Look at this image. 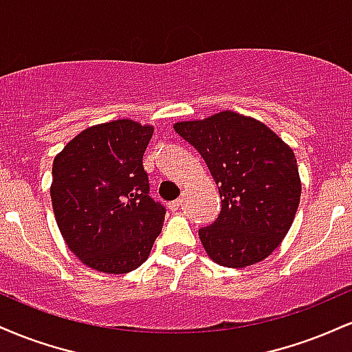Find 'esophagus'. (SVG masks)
Masks as SVG:
<instances>
[{"mask_svg": "<svg viewBox=\"0 0 352 352\" xmlns=\"http://www.w3.org/2000/svg\"><path fill=\"white\" fill-rule=\"evenodd\" d=\"M180 205H182V199H177V200L170 201V204H168V207H170V210H173V212H175V210L180 208Z\"/></svg>", "mask_w": 352, "mask_h": 352, "instance_id": "1", "label": "esophagus"}]
</instances>
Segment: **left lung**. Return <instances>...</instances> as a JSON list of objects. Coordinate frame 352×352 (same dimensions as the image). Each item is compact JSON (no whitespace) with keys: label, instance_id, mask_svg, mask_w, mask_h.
Wrapping results in <instances>:
<instances>
[{"label":"left lung","instance_id":"obj_1","mask_svg":"<svg viewBox=\"0 0 352 352\" xmlns=\"http://www.w3.org/2000/svg\"><path fill=\"white\" fill-rule=\"evenodd\" d=\"M199 151L221 199L220 215L199 230L205 252L227 268L265 260L292 227L301 197L296 157L272 129L232 111L173 125Z\"/></svg>","mask_w":352,"mask_h":352}]
</instances>
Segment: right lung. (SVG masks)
<instances>
[{
	"label": "right lung",
	"instance_id": "add662e5",
	"mask_svg": "<svg viewBox=\"0 0 352 352\" xmlns=\"http://www.w3.org/2000/svg\"><path fill=\"white\" fill-rule=\"evenodd\" d=\"M152 125L129 119L92 125L54 157L51 200L64 241L89 268H139L162 232L165 207L148 197L144 152Z\"/></svg>",
	"mask_w": 352,
	"mask_h": 352
}]
</instances>
